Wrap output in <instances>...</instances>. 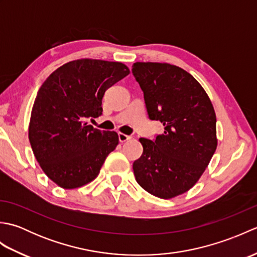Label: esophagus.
<instances>
[{
  "label": "esophagus",
  "mask_w": 257,
  "mask_h": 257,
  "mask_svg": "<svg viewBox=\"0 0 257 257\" xmlns=\"http://www.w3.org/2000/svg\"><path fill=\"white\" fill-rule=\"evenodd\" d=\"M118 138H119L120 143H125V141H128L132 137H130V136H128V135H124L122 133H119L118 134Z\"/></svg>",
  "instance_id": "obj_1"
}]
</instances>
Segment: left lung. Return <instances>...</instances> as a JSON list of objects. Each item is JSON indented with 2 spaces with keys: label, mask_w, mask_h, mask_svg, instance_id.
I'll list each match as a JSON object with an SVG mask.
<instances>
[{
  "label": "left lung",
  "mask_w": 257,
  "mask_h": 257,
  "mask_svg": "<svg viewBox=\"0 0 257 257\" xmlns=\"http://www.w3.org/2000/svg\"><path fill=\"white\" fill-rule=\"evenodd\" d=\"M133 74L149 118L165 125L155 140L139 139L144 152L133 165L135 177L147 192L171 199L193 187L214 155V108L198 80L174 65L138 62Z\"/></svg>",
  "instance_id": "8db88e82"
}]
</instances>
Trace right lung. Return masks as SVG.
I'll return each instance as SVG.
<instances>
[{"label":"right lung","mask_w":257,"mask_h":257,"mask_svg":"<svg viewBox=\"0 0 257 257\" xmlns=\"http://www.w3.org/2000/svg\"><path fill=\"white\" fill-rule=\"evenodd\" d=\"M129 74L122 63L77 59L53 72L38 89L29 139L43 171L63 189L92 181L118 145L114 132L85 122L102 112L105 91Z\"/></svg>","instance_id":"add662e5"}]
</instances>
